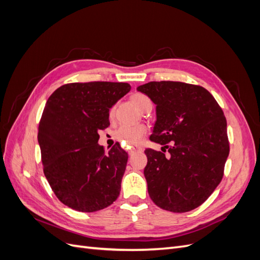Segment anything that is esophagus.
Wrapping results in <instances>:
<instances>
[{
  "label": "esophagus",
  "instance_id": "34e87169",
  "mask_svg": "<svg viewBox=\"0 0 260 260\" xmlns=\"http://www.w3.org/2000/svg\"><path fill=\"white\" fill-rule=\"evenodd\" d=\"M142 151H143V148H142V147L133 145V146L130 148V152H129V154H130V155H132V154H135V153H137V152H142Z\"/></svg>",
  "mask_w": 260,
  "mask_h": 260
}]
</instances>
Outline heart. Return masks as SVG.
Segmentation results:
<instances>
[{
	"label": "heart",
	"instance_id": "1",
	"mask_svg": "<svg viewBox=\"0 0 260 260\" xmlns=\"http://www.w3.org/2000/svg\"><path fill=\"white\" fill-rule=\"evenodd\" d=\"M133 102L140 111L145 112L147 108H152V102L148 96L142 93H136L131 96ZM114 116V107L109 111V117ZM147 133V127L145 124H123L118 128L115 132V138L122 143L128 144H138L141 142Z\"/></svg>",
	"mask_w": 260,
	"mask_h": 260
}]
</instances>
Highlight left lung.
<instances>
[{
    "instance_id": "8db88e82",
    "label": "left lung",
    "mask_w": 260,
    "mask_h": 260,
    "mask_svg": "<svg viewBox=\"0 0 260 260\" xmlns=\"http://www.w3.org/2000/svg\"><path fill=\"white\" fill-rule=\"evenodd\" d=\"M156 104L157 120L144 176L149 198L172 212L201 206L221 181L230 152L226 120L215 98L201 85L151 81L138 86Z\"/></svg>"
}]
</instances>
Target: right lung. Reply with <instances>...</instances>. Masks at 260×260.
<instances>
[{"label":"right lung","mask_w":260,"mask_h":260,"mask_svg":"<svg viewBox=\"0 0 260 260\" xmlns=\"http://www.w3.org/2000/svg\"><path fill=\"white\" fill-rule=\"evenodd\" d=\"M130 89L124 82H74L46 102L38 128L43 172L66 206L93 212L119 196L128 154L118 142L106 151L98 141L109 125V108Z\"/></svg>","instance_id":"add662e5"}]
</instances>
